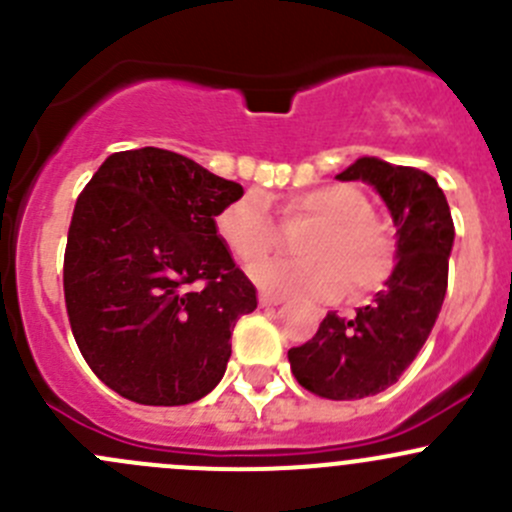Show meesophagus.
<instances>
[{
  "instance_id": "obj_1",
  "label": "esophagus",
  "mask_w": 512,
  "mask_h": 512,
  "mask_svg": "<svg viewBox=\"0 0 512 512\" xmlns=\"http://www.w3.org/2000/svg\"><path fill=\"white\" fill-rule=\"evenodd\" d=\"M285 302V297L280 294H270V292H260V304L262 307H277V304Z\"/></svg>"
}]
</instances>
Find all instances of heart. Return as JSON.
I'll list each match as a JSON object with an SVG mask.
<instances>
[{"instance_id": "obj_1", "label": "heart", "mask_w": 512, "mask_h": 512, "mask_svg": "<svg viewBox=\"0 0 512 512\" xmlns=\"http://www.w3.org/2000/svg\"><path fill=\"white\" fill-rule=\"evenodd\" d=\"M287 227L312 225L297 242L304 260L275 262L255 275L272 292L337 294L344 280L352 292L379 287L394 267V240L371 215V203L352 185H322L292 195L282 205ZM218 235L237 262L255 270L280 245L267 203L260 195H242L218 215Z\"/></svg>"}]
</instances>
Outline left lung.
Instances as JSON below:
<instances>
[{"mask_svg":"<svg viewBox=\"0 0 512 512\" xmlns=\"http://www.w3.org/2000/svg\"><path fill=\"white\" fill-rule=\"evenodd\" d=\"M337 180H361L381 195L396 227V267L356 317L329 312L317 334L287 356L304 389L352 401L396 384L426 344L446 297L456 230L446 195L423 170L364 156Z\"/></svg>","mask_w":512,"mask_h":512,"instance_id":"left-lung-1","label":"left lung"}]
</instances>
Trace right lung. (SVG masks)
<instances>
[{
    "label": "right lung",
    "mask_w": 512,
    "mask_h": 512,
    "mask_svg": "<svg viewBox=\"0 0 512 512\" xmlns=\"http://www.w3.org/2000/svg\"><path fill=\"white\" fill-rule=\"evenodd\" d=\"M242 185L163 148L113 153L79 195L64 255L71 332L123 399L183 406L223 379L257 292L218 235Z\"/></svg>",
    "instance_id": "obj_1"
}]
</instances>
